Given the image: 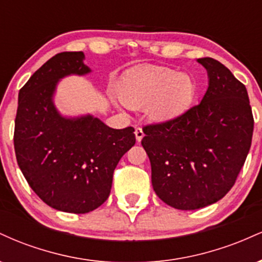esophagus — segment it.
Wrapping results in <instances>:
<instances>
[{
    "label": "esophagus",
    "instance_id": "1",
    "mask_svg": "<svg viewBox=\"0 0 262 262\" xmlns=\"http://www.w3.org/2000/svg\"><path fill=\"white\" fill-rule=\"evenodd\" d=\"M134 134H135V139H137V141H140L141 139H143V137H144V132H143V129H141L140 127H137V128H135Z\"/></svg>",
    "mask_w": 262,
    "mask_h": 262
}]
</instances>
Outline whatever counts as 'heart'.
<instances>
[{
  "instance_id": "1",
  "label": "heart",
  "mask_w": 262,
  "mask_h": 262,
  "mask_svg": "<svg viewBox=\"0 0 262 262\" xmlns=\"http://www.w3.org/2000/svg\"><path fill=\"white\" fill-rule=\"evenodd\" d=\"M197 83L186 73L164 66L141 65L132 69L123 80L119 97L134 110L145 108L150 121L162 123L182 116L191 107Z\"/></svg>"
}]
</instances>
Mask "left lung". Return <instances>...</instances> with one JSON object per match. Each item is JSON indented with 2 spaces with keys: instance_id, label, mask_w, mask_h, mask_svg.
<instances>
[{
  "instance_id": "obj_1",
  "label": "left lung",
  "mask_w": 262,
  "mask_h": 262,
  "mask_svg": "<svg viewBox=\"0 0 262 262\" xmlns=\"http://www.w3.org/2000/svg\"><path fill=\"white\" fill-rule=\"evenodd\" d=\"M197 62L208 75L201 103L172 121L144 127L141 139L155 193L181 210L203 208L230 191L254 130L246 87L218 60Z\"/></svg>"
}]
</instances>
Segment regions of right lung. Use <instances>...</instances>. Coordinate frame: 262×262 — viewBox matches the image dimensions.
Segmentation results:
<instances>
[{"instance_id": "right-lung-1", "label": "right lung", "mask_w": 262, "mask_h": 262, "mask_svg": "<svg viewBox=\"0 0 262 262\" xmlns=\"http://www.w3.org/2000/svg\"><path fill=\"white\" fill-rule=\"evenodd\" d=\"M82 52L56 54L20 89L14 151L27 182L54 209L83 214L112 188L114 169L135 144L134 128L113 129L92 114L62 116L55 106L60 80L85 76Z\"/></svg>"}]
</instances>
